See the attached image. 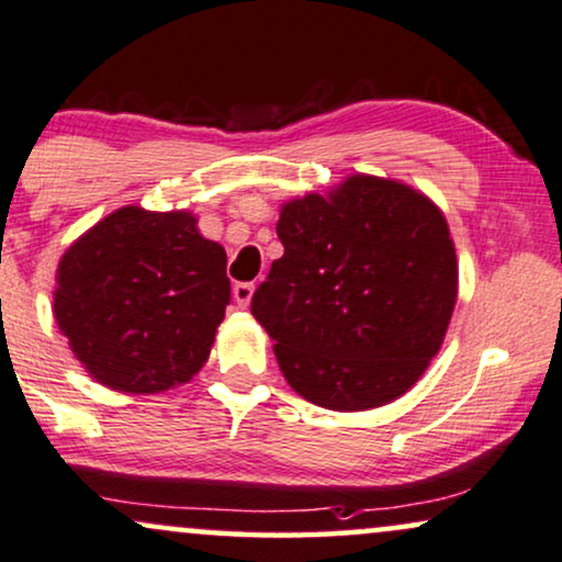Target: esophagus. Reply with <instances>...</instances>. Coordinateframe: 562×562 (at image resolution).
I'll return each instance as SVG.
<instances>
[{"label": "esophagus", "mask_w": 562, "mask_h": 562, "mask_svg": "<svg viewBox=\"0 0 562 562\" xmlns=\"http://www.w3.org/2000/svg\"><path fill=\"white\" fill-rule=\"evenodd\" d=\"M254 290H256L254 282H235V288H233L235 303H238L240 308H246L248 303H251V299H254Z\"/></svg>", "instance_id": "1"}]
</instances>
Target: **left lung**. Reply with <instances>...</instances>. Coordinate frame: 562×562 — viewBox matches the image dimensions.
I'll return each instance as SVG.
<instances>
[{"label": "left lung", "instance_id": "obj_1", "mask_svg": "<svg viewBox=\"0 0 562 562\" xmlns=\"http://www.w3.org/2000/svg\"><path fill=\"white\" fill-rule=\"evenodd\" d=\"M282 259L251 314L290 387L333 411L401 397L442 346L458 293L448 222L427 195L356 175L282 206Z\"/></svg>", "mask_w": 562, "mask_h": 562}]
</instances>
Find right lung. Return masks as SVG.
<instances>
[{
	"mask_svg": "<svg viewBox=\"0 0 562 562\" xmlns=\"http://www.w3.org/2000/svg\"><path fill=\"white\" fill-rule=\"evenodd\" d=\"M227 306L225 248L186 212L117 209L57 269L54 319L88 374L120 392L191 380Z\"/></svg>",
	"mask_w": 562,
	"mask_h": 562,
	"instance_id": "obj_1",
	"label": "right lung"
}]
</instances>
